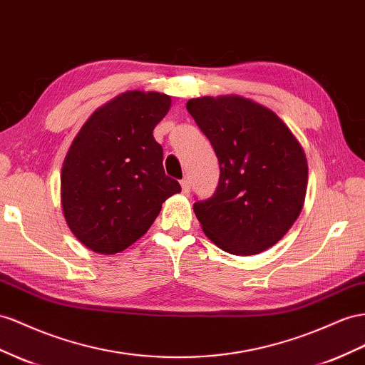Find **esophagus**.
<instances>
[{
    "label": "esophagus",
    "instance_id": "esophagus-1",
    "mask_svg": "<svg viewBox=\"0 0 365 365\" xmlns=\"http://www.w3.org/2000/svg\"><path fill=\"white\" fill-rule=\"evenodd\" d=\"M181 187H182V192L184 193H189L190 192V181H189V178H182L181 180Z\"/></svg>",
    "mask_w": 365,
    "mask_h": 365
}]
</instances>
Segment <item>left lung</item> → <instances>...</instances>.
I'll return each mask as SVG.
<instances>
[{
  "mask_svg": "<svg viewBox=\"0 0 365 365\" xmlns=\"http://www.w3.org/2000/svg\"><path fill=\"white\" fill-rule=\"evenodd\" d=\"M187 110L210 141L220 181L193 210L224 252L256 255L287 233L302 209L307 160L281 118L242 96H202Z\"/></svg>",
  "mask_w": 365,
  "mask_h": 365,
  "instance_id": "8db88e82",
  "label": "left lung"
}]
</instances>
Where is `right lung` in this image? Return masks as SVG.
Here are the masks:
<instances>
[{"instance_id": "add662e5", "label": "right lung", "mask_w": 365, "mask_h": 365, "mask_svg": "<svg viewBox=\"0 0 365 365\" xmlns=\"http://www.w3.org/2000/svg\"><path fill=\"white\" fill-rule=\"evenodd\" d=\"M170 104L164 93L125 92L98 109L73 140L61 170V204L68 229L91 250L123 252L181 192L153 138Z\"/></svg>"}]
</instances>
